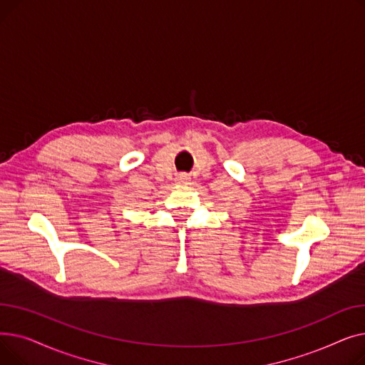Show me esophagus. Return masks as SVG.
<instances>
[{
    "label": "esophagus",
    "instance_id": "esophagus-1",
    "mask_svg": "<svg viewBox=\"0 0 365 365\" xmlns=\"http://www.w3.org/2000/svg\"><path fill=\"white\" fill-rule=\"evenodd\" d=\"M187 179H189V178H187V175H180V176L178 178V180H179V182H187Z\"/></svg>",
    "mask_w": 365,
    "mask_h": 365
}]
</instances>
